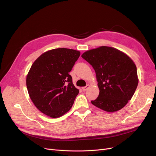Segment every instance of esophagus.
Here are the masks:
<instances>
[{
  "label": "esophagus",
  "instance_id": "1",
  "mask_svg": "<svg viewBox=\"0 0 156 156\" xmlns=\"http://www.w3.org/2000/svg\"><path fill=\"white\" fill-rule=\"evenodd\" d=\"M89 87H90V85H87L85 87H82V90H83V92H85V91L87 90L88 88Z\"/></svg>",
  "mask_w": 156,
  "mask_h": 156
}]
</instances>
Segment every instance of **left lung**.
Returning a JSON list of instances; mask_svg holds the SVG:
<instances>
[{"mask_svg": "<svg viewBox=\"0 0 156 156\" xmlns=\"http://www.w3.org/2000/svg\"><path fill=\"white\" fill-rule=\"evenodd\" d=\"M81 57L94 69L100 90L92 104L110 112L124 108L138 83L133 61L118 49L106 46L88 51Z\"/></svg>", "mask_w": 156, "mask_h": 156, "instance_id": "1", "label": "left lung"}]
</instances>
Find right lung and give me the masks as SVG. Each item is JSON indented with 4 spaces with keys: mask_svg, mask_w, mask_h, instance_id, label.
<instances>
[{
    "mask_svg": "<svg viewBox=\"0 0 156 156\" xmlns=\"http://www.w3.org/2000/svg\"><path fill=\"white\" fill-rule=\"evenodd\" d=\"M80 55L78 51L55 48L41 55L27 76L30 99L37 108L51 118L70 110L79 93L69 73Z\"/></svg>",
    "mask_w": 156,
    "mask_h": 156,
    "instance_id": "add662e5",
    "label": "right lung"
}]
</instances>
